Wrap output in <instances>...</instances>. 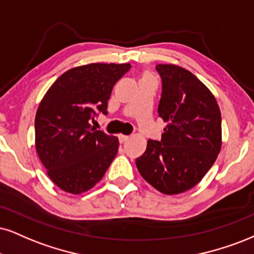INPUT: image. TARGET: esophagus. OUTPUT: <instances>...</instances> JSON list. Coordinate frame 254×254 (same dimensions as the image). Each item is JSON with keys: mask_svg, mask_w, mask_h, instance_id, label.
I'll use <instances>...</instances> for the list:
<instances>
[{"mask_svg": "<svg viewBox=\"0 0 254 254\" xmlns=\"http://www.w3.org/2000/svg\"><path fill=\"white\" fill-rule=\"evenodd\" d=\"M128 139H129V136H128V135H124V134H119V140H120V142L127 141Z\"/></svg>", "mask_w": 254, "mask_h": 254, "instance_id": "34e87169", "label": "esophagus"}]
</instances>
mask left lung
<instances>
[{
    "label": "left lung",
    "mask_w": 254,
    "mask_h": 254,
    "mask_svg": "<svg viewBox=\"0 0 254 254\" xmlns=\"http://www.w3.org/2000/svg\"><path fill=\"white\" fill-rule=\"evenodd\" d=\"M162 93L158 113L167 126L161 141L148 140L135 164L147 183L173 195L199 184L221 148L217 100L195 75L180 65L158 64Z\"/></svg>",
    "instance_id": "1"
}]
</instances>
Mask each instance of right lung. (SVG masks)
<instances>
[{"instance_id":"1","label":"right lung","mask_w":254,"mask_h":254,"mask_svg":"<svg viewBox=\"0 0 254 254\" xmlns=\"http://www.w3.org/2000/svg\"><path fill=\"white\" fill-rule=\"evenodd\" d=\"M129 64H89L58 77L41 100L35 117V147L47 174L59 189L81 194L93 189L119 148L117 136L89 124L96 112L107 114L114 84Z\"/></svg>"}]
</instances>
